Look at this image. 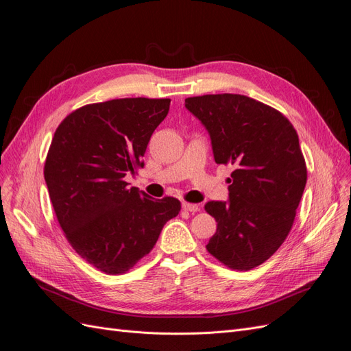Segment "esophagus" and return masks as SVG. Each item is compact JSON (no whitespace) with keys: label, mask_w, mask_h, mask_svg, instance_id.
Returning a JSON list of instances; mask_svg holds the SVG:
<instances>
[{"label":"esophagus","mask_w":351,"mask_h":351,"mask_svg":"<svg viewBox=\"0 0 351 351\" xmlns=\"http://www.w3.org/2000/svg\"><path fill=\"white\" fill-rule=\"evenodd\" d=\"M183 209L187 210V212H192V214H195V212L199 210V206L196 204H189V202H183Z\"/></svg>","instance_id":"esophagus-1"}]
</instances>
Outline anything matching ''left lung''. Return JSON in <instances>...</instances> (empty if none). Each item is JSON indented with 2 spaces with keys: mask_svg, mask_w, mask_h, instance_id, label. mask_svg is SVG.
<instances>
[{
  "mask_svg": "<svg viewBox=\"0 0 351 351\" xmlns=\"http://www.w3.org/2000/svg\"><path fill=\"white\" fill-rule=\"evenodd\" d=\"M205 125L217 164L231 165L228 200L208 202L217 232L208 252L226 267L249 271L289 236L307 180L299 136L275 108L237 93L186 99Z\"/></svg>",
  "mask_w": 351,
  "mask_h": 351,
  "instance_id": "1",
  "label": "left lung"
}]
</instances>
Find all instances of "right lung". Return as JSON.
<instances>
[{"label":"right lung","mask_w":351,"mask_h":351,"mask_svg":"<svg viewBox=\"0 0 351 351\" xmlns=\"http://www.w3.org/2000/svg\"><path fill=\"white\" fill-rule=\"evenodd\" d=\"M169 102L123 98L84 105L52 137L44 167L52 208L71 247L105 274L132 269L182 209L176 197L154 199L124 182L143 167Z\"/></svg>","instance_id":"obj_1"}]
</instances>
